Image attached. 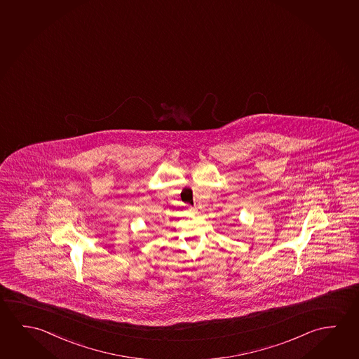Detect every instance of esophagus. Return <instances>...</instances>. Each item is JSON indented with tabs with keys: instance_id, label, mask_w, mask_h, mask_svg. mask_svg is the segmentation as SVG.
<instances>
[{
	"instance_id": "esophagus-1",
	"label": "esophagus",
	"mask_w": 359,
	"mask_h": 359,
	"mask_svg": "<svg viewBox=\"0 0 359 359\" xmlns=\"http://www.w3.org/2000/svg\"><path fill=\"white\" fill-rule=\"evenodd\" d=\"M189 210H193V212H194L195 208H193V206H190V208H189Z\"/></svg>"
}]
</instances>
